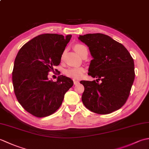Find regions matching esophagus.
Segmentation results:
<instances>
[{
  "label": "esophagus",
  "instance_id": "1",
  "mask_svg": "<svg viewBox=\"0 0 149 149\" xmlns=\"http://www.w3.org/2000/svg\"><path fill=\"white\" fill-rule=\"evenodd\" d=\"M79 81H77V80H74V84H75V85H77V84H79Z\"/></svg>",
  "mask_w": 149,
  "mask_h": 149
}]
</instances>
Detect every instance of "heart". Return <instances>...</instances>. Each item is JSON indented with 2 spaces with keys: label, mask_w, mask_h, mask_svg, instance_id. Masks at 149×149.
<instances>
[{
  "label": "heart",
  "mask_w": 149,
  "mask_h": 149,
  "mask_svg": "<svg viewBox=\"0 0 149 149\" xmlns=\"http://www.w3.org/2000/svg\"><path fill=\"white\" fill-rule=\"evenodd\" d=\"M84 47H86L84 45H82V44H76L74 46V50H75L78 54H79L81 50L83 49ZM84 72V68L81 67H72L66 69L65 70L64 73L68 77H70L74 79H80L83 75Z\"/></svg>",
  "instance_id": "heart-1"
}]
</instances>
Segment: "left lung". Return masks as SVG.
<instances>
[{"label":"left lung","mask_w":149,"mask_h":149,"mask_svg":"<svg viewBox=\"0 0 149 149\" xmlns=\"http://www.w3.org/2000/svg\"><path fill=\"white\" fill-rule=\"evenodd\" d=\"M89 47L93 59L88 75L97 79L81 81L82 101L87 109L100 115L109 114L124 105L135 77L134 60L122 44L101 33L79 37ZM101 83H99L98 81Z\"/></svg>","instance_id":"left-lung-1"}]
</instances>
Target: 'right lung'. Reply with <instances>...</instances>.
Returning <instances> with one entry per match:
<instances>
[{
  "label": "right lung",
  "instance_id": "right-lung-1",
  "mask_svg": "<svg viewBox=\"0 0 149 149\" xmlns=\"http://www.w3.org/2000/svg\"><path fill=\"white\" fill-rule=\"evenodd\" d=\"M72 35L43 34L22 47L14 63L12 81L18 102L34 116L52 115L61 106L65 93L74 82L59 75L56 82L49 72L58 66Z\"/></svg>",
  "mask_w": 149,
  "mask_h": 149
}]
</instances>
